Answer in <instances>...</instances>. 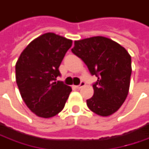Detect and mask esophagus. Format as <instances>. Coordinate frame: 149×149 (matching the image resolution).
<instances>
[{"label":"esophagus","mask_w":149,"mask_h":149,"mask_svg":"<svg viewBox=\"0 0 149 149\" xmlns=\"http://www.w3.org/2000/svg\"><path fill=\"white\" fill-rule=\"evenodd\" d=\"M84 85H85V83L82 81V82L80 83V84H79V85H77V86H75V88H76V89H81L82 87H84Z\"/></svg>","instance_id":"obj_1"}]
</instances>
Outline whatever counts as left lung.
<instances>
[{
	"label": "left lung",
	"instance_id": "1",
	"mask_svg": "<svg viewBox=\"0 0 149 149\" xmlns=\"http://www.w3.org/2000/svg\"><path fill=\"white\" fill-rule=\"evenodd\" d=\"M71 50L98 78L93 84L94 95L86 100L89 109L103 117L114 113L129 94L132 73L129 52L104 36L75 40Z\"/></svg>",
	"mask_w": 149,
	"mask_h": 149
}]
</instances>
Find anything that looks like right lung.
I'll list each match as a JSON object with an SVG mask.
<instances>
[{"mask_svg":"<svg viewBox=\"0 0 149 149\" xmlns=\"http://www.w3.org/2000/svg\"><path fill=\"white\" fill-rule=\"evenodd\" d=\"M72 40L54 33L36 38L20 54L15 64V79L22 100L37 116L48 118L65 107L71 87L56 78L59 67Z\"/></svg>","mask_w":149,"mask_h":149,"instance_id":"right-lung-1","label":"right lung"}]
</instances>
